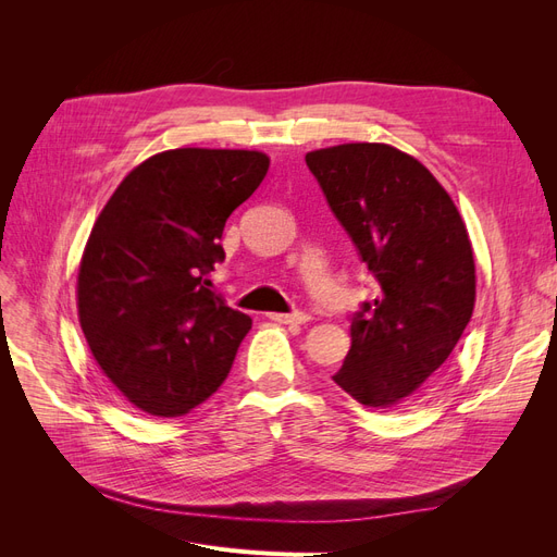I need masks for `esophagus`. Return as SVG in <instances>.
Here are the masks:
<instances>
[{"label": "esophagus", "instance_id": "34e87169", "mask_svg": "<svg viewBox=\"0 0 557 557\" xmlns=\"http://www.w3.org/2000/svg\"><path fill=\"white\" fill-rule=\"evenodd\" d=\"M269 318L276 320V323H285V325H301V323H309L311 315L295 311V313H269Z\"/></svg>", "mask_w": 557, "mask_h": 557}]
</instances>
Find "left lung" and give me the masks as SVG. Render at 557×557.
Returning a JSON list of instances; mask_svg holds the SVG:
<instances>
[{"label": "left lung", "instance_id": "left-lung-1", "mask_svg": "<svg viewBox=\"0 0 557 557\" xmlns=\"http://www.w3.org/2000/svg\"><path fill=\"white\" fill-rule=\"evenodd\" d=\"M307 166L379 283L332 379L364 407H393L446 362L474 311L467 227L442 183L387 144L311 150Z\"/></svg>", "mask_w": 557, "mask_h": 557}]
</instances>
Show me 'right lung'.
<instances>
[{
  "label": "right lung",
  "instance_id": "obj_1",
  "mask_svg": "<svg viewBox=\"0 0 557 557\" xmlns=\"http://www.w3.org/2000/svg\"><path fill=\"white\" fill-rule=\"evenodd\" d=\"M258 150L174 148L123 178L78 267V320L134 407L174 418L227 379L252 320L209 288L230 213L258 190Z\"/></svg>",
  "mask_w": 557,
  "mask_h": 557
}]
</instances>
